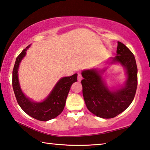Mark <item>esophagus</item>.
<instances>
[{"instance_id": "34e87169", "label": "esophagus", "mask_w": 150, "mask_h": 150, "mask_svg": "<svg viewBox=\"0 0 150 150\" xmlns=\"http://www.w3.org/2000/svg\"><path fill=\"white\" fill-rule=\"evenodd\" d=\"M77 77H78V81H80L82 79L81 73L80 72H78L77 73Z\"/></svg>"}]
</instances>
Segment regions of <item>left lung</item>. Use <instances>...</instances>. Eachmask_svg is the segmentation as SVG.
Segmentation results:
<instances>
[{"label":"left lung","mask_w":150,"mask_h":150,"mask_svg":"<svg viewBox=\"0 0 150 150\" xmlns=\"http://www.w3.org/2000/svg\"><path fill=\"white\" fill-rule=\"evenodd\" d=\"M119 62L126 69L127 80L122 89L111 91L108 89L96 70L82 72L83 96L87 109L97 117H115L125 111L134 99L137 87V68L134 54L118 41L117 55L112 63Z\"/></svg>","instance_id":"1"}]
</instances>
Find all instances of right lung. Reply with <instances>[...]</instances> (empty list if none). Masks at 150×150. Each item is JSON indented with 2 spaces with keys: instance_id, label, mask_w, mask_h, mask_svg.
<instances>
[{
  "instance_id": "1",
  "label": "right lung",
  "mask_w": 150,
  "mask_h": 150,
  "mask_svg": "<svg viewBox=\"0 0 150 150\" xmlns=\"http://www.w3.org/2000/svg\"><path fill=\"white\" fill-rule=\"evenodd\" d=\"M27 49H23L16 57L13 70V88L16 101L21 109L30 117L39 121L52 120L61 114L64 109L71 85L77 81V74L75 73L70 77H63L59 80L45 101L41 103L31 101L23 93L18 79V66L25 56Z\"/></svg>"
}]
</instances>
